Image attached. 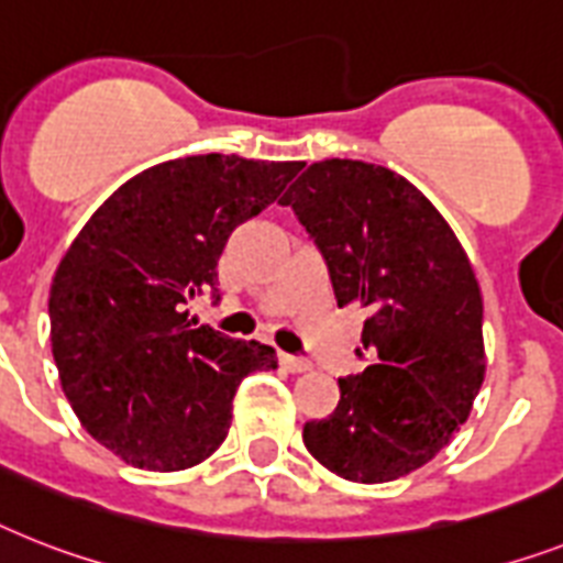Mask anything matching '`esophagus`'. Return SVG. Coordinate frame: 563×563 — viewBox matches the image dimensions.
Listing matches in <instances>:
<instances>
[{
  "label": "esophagus",
  "mask_w": 563,
  "mask_h": 563,
  "mask_svg": "<svg viewBox=\"0 0 563 563\" xmlns=\"http://www.w3.org/2000/svg\"><path fill=\"white\" fill-rule=\"evenodd\" d=\"M282 365H285L290 374H308V371H313V362L301 360V356H290V354H282Z\"/></svg>",
  "instance_id": "34e87169"
}]
</instances>
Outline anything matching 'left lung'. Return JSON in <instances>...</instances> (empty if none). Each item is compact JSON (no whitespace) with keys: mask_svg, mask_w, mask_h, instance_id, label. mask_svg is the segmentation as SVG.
<instances>
[{"mask_svg":"<svg viewBox=\"0 0 563 563\" xmlns=\"http://www.w3.org/2000/svg\"><path fill=\"white\" fill-rule=\"evenodd\" d=\"M278 203L322 253L339 308H362L376 362L339 379L336 411L305 422L301 440L345 481H397L449 445L483 385V299L466 250L385 166L319 161Z\"/></svg>","mask_w":563,"mask_h":563,"instance_id":"1","label":"left lung"}]
</instances>
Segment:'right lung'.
I'll return each mask as SVG.
<instances>
[{"label":"right lung","mask_w":563,"mask_h":563,"mask_svg":"<svg viewBox=\"0 0 563 563\" xmlns=\"http://www.w3.org/2000/svg\"><path fill=\"white\" fill-rule=\"evenodd\" d=\"M301 161L189 155L148 166L88 218L51 282L59 383L97 443L146 472H180L224 443L232 397L276 351L195 328L230 232L276 201Z\"/></svg>","instance_id":"add662e5"}]
</instances>
